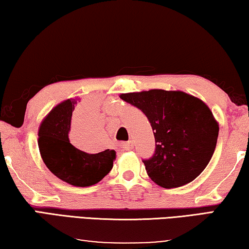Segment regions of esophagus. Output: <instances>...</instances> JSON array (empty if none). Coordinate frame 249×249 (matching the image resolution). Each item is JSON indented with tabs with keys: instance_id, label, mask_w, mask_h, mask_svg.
I'll list each match as a JSON object with an SVG mask.
<instances>
[{
	"instance_id": "34e87169",
	"label": "esophagus",
	"mask_w": 249,
	"mask_h": 249,
	"mask_svg": "<svg viewBox=\"0 0 249 249\" xmlns=\"http://www.w3.org/2000/svg\"><path fill=\"white\" fill-rule=\"evenodd\" d=\"M122 148H124V150H131L133 148V143L132 141H128V142H124L122 144Z\"/></svg>"
}]
</instances>
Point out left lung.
Segmentation results:
<instances>
[{"mask_svg":"<svg viewBox=\"0 0 249 249\" xmlns=\"http://www.w3.org/2000/svg\"><path fill=\"white\" fill-rule=\"evenodd\" d=\"M120 97L140 109L150 122L156 150L142 161L157 185L176 188L204 171L215 151L219 131L205 102L182 91L160 89Z\"/></svg>","mask_w":249,"mask_h":249,"instance_id":"1","label":"left lung"}]
</instances>
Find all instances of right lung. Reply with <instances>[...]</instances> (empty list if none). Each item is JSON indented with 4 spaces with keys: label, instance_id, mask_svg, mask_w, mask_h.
<instances>
[{
    "label": "right lung",
    "instance_id": "add662e5",
    "mask_svg": "<svg viewBox=\"0 0 249 249\" xmlns=\"http://www.w3.org/2000/svg\"><path fill=\"white\" fill-rule=\"evenodd\" d=\"M79 99H68L49 112L39 128V149L45 166L61 180L75 187H89L110 173L116 151L98 154L79 150L69 140L72 112Z\"/></svg>",
    "mask_w": 249,
    "mask_h": 249
}]
</instances>
